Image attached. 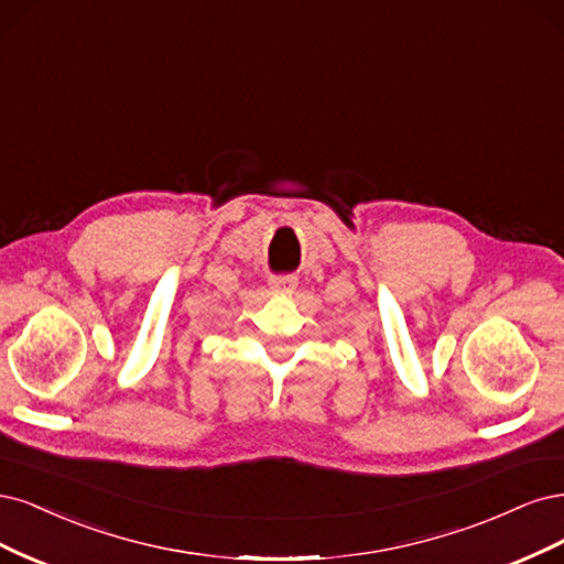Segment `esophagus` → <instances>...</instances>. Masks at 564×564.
Segmentation results:
<instances>
[{
  "instance_id": "1",
  "label": "esophagus",
  "mask_w": 564,
  "mask_h": 564,
  "mask_svg": "<svg viewBox=\"0 0 564 564\" xmlns=\"http://www.w3.org/2000/svg\"><path fill=\"white\" fill-rule=\"evenodd\" d=\"M271 290H276V293H293L297 288V279L295 276H271L269 281Z\"/></svg>"
}]
</instances>
